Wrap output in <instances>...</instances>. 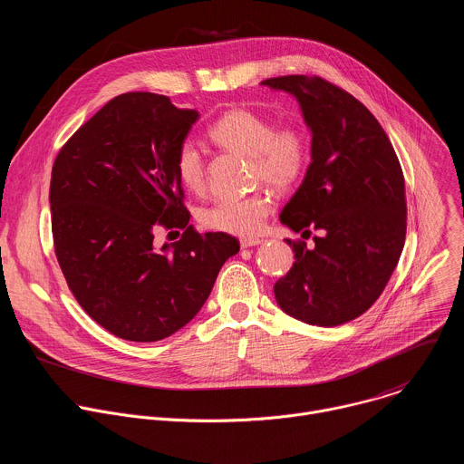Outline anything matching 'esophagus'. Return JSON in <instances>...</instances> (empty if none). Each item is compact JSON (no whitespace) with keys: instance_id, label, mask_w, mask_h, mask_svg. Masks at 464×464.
I'll return each instance as SVG.
<instances>
[{"instance_id":"1","label":"esophagus","mask_w":464,"mask_h":464,"mask_svg":"<svg viewBox=\"0 0 464 464\" xmlns=\"http://www.w3.org/2000/svg\"><path fill=\"white\" fill-rule=\"evenodd\" d=\"M264 240L262 238H258V237H242L240 238V247H253V246H258V244H262Z\"/></svg>"}]
</instances>
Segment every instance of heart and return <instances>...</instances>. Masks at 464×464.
Segmentation results:
<instances>
[{"label":"heart","instance_id":"1","mask_svg":"<svg viewBox=\"0 0 464 464\" xmlns=\"http://www.w3.org/2000/svg\"><path fill=\"white\" fill-rule=\"evenodd\" d=\"M209 138L227 150L246 154L251 177L275 189L285 191L300 182L310 162V140L296 123L273 125L267 116L249 109L224 112L208 130ZM179 182L191 193L206 188V160L193 141H182L175 152ZM275 208L267 191L217 200L200 213L204 227L229 235H256Z\"/></svg>","mask_w":464,"mask_h":464}]
</instances>
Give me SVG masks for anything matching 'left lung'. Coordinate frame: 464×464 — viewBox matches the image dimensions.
Listing matches in <instances>:
<instances>
[{
  "mask_svg": "<svg viewBox=\"0 0 464 464\" xmlns=\"http://www.w3.org/2000/svg\"><path fill=\"white\" fill-rule=\"evenodd\" d=\"M293 94L312 129V164L280 213L315 246L285 240L295 264L273 291L282 312L334 328L370 310L404 247L406 195L397 154L377 118L350 92L323 80L289 74L262 82Z\"/></svg>",
  "mask_w": 464,
  "mask_h": 464,
  "instance_id": "1",
  "label": "left lung"
}]
</instances>
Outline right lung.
I'll use <instances>...</instances> for the list:
<instances>
[{
    "label": "right lung",
    "instance_id": "obj_1",
    "mask_svg": "<svg viewBox=\"0 0 464 464\" xmlns=\"http://www.w3.org/2000/svg\"><path fill=\"white\" fill-rule=\"evenodd\" d=\"M198 120L164 94L125 92L107 102L60 149L51 177L58 264L83 312L112 335L162 341L208 300L240 244L189 226L175 152ZM159 227L183 238L153 247Z\"/></svg>",
    "mask_w": 464,
    "mask_h": 464
}]
</instances>
